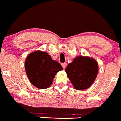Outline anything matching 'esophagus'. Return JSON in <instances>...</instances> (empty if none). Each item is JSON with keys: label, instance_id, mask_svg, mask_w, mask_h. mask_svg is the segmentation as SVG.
<instances>
[{"label": "esophagus", "instance_id": "esophagus-1", "mask_svg": "<svg viewBox=\"0 0 121 121\" xmlns=\"http://www.w3.org/2000/svg\"><path fill=\"white\" fill-rule=\"evenodd\" d=\"M62 67H63V69H65L66 66V63H62Z\"/></svg>", "mask_w": 121, "mask_h": 121}]
</instances>
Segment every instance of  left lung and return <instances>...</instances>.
<instances>
[{
  "instance_id": "8db88e82",
  "label": "left lung",
  "mask_w": 121,
  "mask_h": 121,
  "mask_svg": "<svg viewBox=\"0 0 121 121\" xmlns=\"http://www.w3.org/2000/svg\"><path fill=\"white\" fill-rule=\"evenodd\" d=\"M98 66L94 59L88 56H78L65 69L75 89L83 90L91 86L97 76Z\"/></svg>"
}]
</instances>
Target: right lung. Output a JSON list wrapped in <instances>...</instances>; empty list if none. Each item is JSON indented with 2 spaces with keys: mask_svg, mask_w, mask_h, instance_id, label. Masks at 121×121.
<instances>
[{
  "mask_svg": "<svg viewBox=\"0 0 121 121\" xmlns=\"http://www.w3.org/2000/svg\"><path fill=\"white\" fill-rule=\"evenodd\" d=\"M63 68L57 61L52 60L47 52L37 51L30 53L25 61V70L33 85L38 88H48L55 76Z\"/></svg>",
  "mask_w": 121,
  "mask_h": 121,
  "instance_id": "add662e5",
  "label": "right lung"
}]
</instances>
